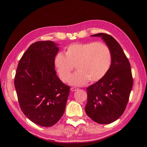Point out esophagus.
<instances>
[{"label":"esophagus","mask_w":147,"mask_h":147,"mask_svg":"<svg viewBox=\"0 0 147 147\" xmlns=\"http://www.w3.org/2000/svg\"><path fill=\"white\" fill-rule=\"evenodd\" d=\"M71 90L72 91H77V90H78V88H75V87H73V88H71Z\"/></svg>","instance_id":"34e87169"}]
</instances>
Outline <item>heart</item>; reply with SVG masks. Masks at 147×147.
Masks as SVG:
<instances>
[{
	"instance_id": "b5f03b06",
	"label": "heart",
	"mask_w": 147,
	"mask_h": 147,
	"mask_svg": "<svg viewBox=\"0 0 147 147\" xmlns=\"http://www.w3.org/2000/svg\"><path fill=\"white\" fill-rule=\"evenodd\" d=\"M112 63V54L106 44L89 42L70 45L65 51V55L58 53L54 58V67L63 82L69 80L75 66L78 71L71 77L69 84L82 86L89 80L95 82L108 73Z\"/></svg>"
}]
</instances>
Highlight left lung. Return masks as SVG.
Masks as SVG:
<instances>
[{"mask_svg":"<svg viewBox=\"0 0 147 147\" xmlns=\"http://www.w3.org/2000/svg\"><path fill=\"white\" fill-rule=\"evenodd\" d=\"M110 49L112 63L105 76L87 88L86 114L98 124H109L123 115L133 86L131 66L119 43L110 35L99 33Z\"/></svg>","mask_w":147,"mask_h":147,"instance_id":"obj_1","label":"left lung"}]
</instances>
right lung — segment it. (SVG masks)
Wrapping results in <instances>:
<instances>
[{
  "label": "right lung",
  "mask_w": 147,
  "mask_h": 147,
  "mask_svg": "<svg viewBox=\"0 0 147 147\" xmlns=\"http://www.w3.org/2000/svg\"><path fill=\"white\" fill-rule=\"evenodd\" d=\"M58 51L51 41L32 43L19 60L14 79L22 111L43 127H51L61 119L70 92L54 69Z\"/></svg>",
  "instance_id": "add662e5"
}]
</instances>
